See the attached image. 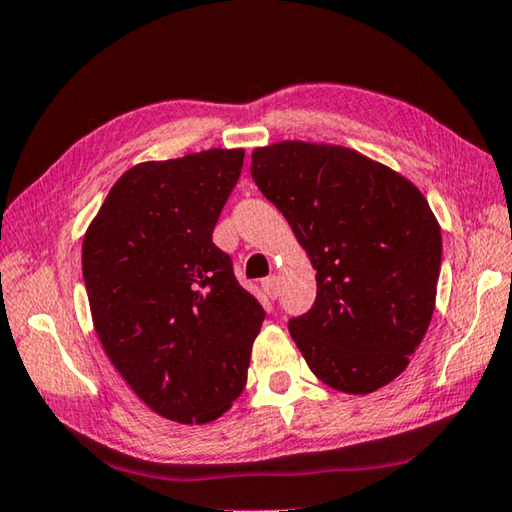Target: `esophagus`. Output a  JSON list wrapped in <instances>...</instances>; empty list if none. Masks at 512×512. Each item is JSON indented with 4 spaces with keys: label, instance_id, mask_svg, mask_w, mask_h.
<instances>
[{
    "label": "esophagus",
    "instance_id": "esophagus-1",
    "mask_svg": "<svg viewBox=\"0 0 512 512\" xmlns=\"http://www.w3.org/2000/svg\"><path fill=\"white\" fill-rule=\"evenodd\" d=\"M262 291L266 297H271V300H275L277 293H280V282H277V277L271 275L266 277V280H262Z\"/></svg>",
    "mask_w": 512,
    "mask_h": 512
}]
</instances>
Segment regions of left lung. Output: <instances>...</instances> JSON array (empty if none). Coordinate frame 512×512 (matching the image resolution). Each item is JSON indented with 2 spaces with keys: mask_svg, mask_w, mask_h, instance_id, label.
I'll return each mask as SVG.
<instances>
[{
  "mask_svg": "<svg viewBox=\"0 0 512 512\" xmlns=\"http://www.w3.org/2000/svg\"><path fill=\"white\" fill-rule=\"evenodd\" d=\"M250 174L318 271L313 306L288 320L306 365L345 394L392 383L430 327L441 271L421 190L349 147L302 141L257 147Z\"/></svg>",
  "mask_w": 512,
  "mask_h": 512,
  "instance_id": "obj_1",
  "label": "left lung"
}]
</instances>
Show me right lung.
<instances>
[{"instance_id": "obj_1", "label": "right lung", "mask_w": 512, "mask_h": 512, "mask_svg": "<svg viewBox=\"0 0 512 512\" xmlns=\"http://www.w3.org/2000/svg\"><path fill=\"white\" fill-rule=\"evenodd\" d=\"M244 150L134 165L82 241L102 349L141 401L176 423H210L246 385L264 309L212 244Z\"/></svg>"}]
</instances>
